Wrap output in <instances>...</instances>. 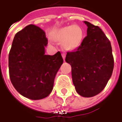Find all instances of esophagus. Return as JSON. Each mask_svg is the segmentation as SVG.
Returning a JSON list of instances; mask_svg holds the SVG:
<instances>
[{
    "label": "esophagus",
    "instance_id": "esophagus-1",
    "mask_svg": "<svg viewBox=\"0 0 122 122\" xmlns=\"http://www.w3.org/2000/svg\"><path fill=\"white\" fill-rule=\"evenodd\" d=\"M65 56H66V55H65V53H63V54H62V57H63V59H65Z\"/></svg>",
    "mask_w": 122,
    "mask_h": 122
}]
</instances>
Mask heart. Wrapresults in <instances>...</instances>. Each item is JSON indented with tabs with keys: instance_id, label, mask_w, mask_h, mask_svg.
Wrapping results in <instances>:
<instances>
[{
	"instance_id": "obj_1",
	"label": "heart",
	"mask_w": 122,
	"mask_h": 122,
	"mask_svg": "<svg viewBox=\"0 0 122 122\" xmlns=\"http://www.w3.org/2000/svg\"><path fill=\"white\" fill-rule=\"evenodd\" d=\"M53 40L62 42V47L65 51L75 50L81 45L84 37V30L79 25H68L57 28L51 31Z\"/></svg>"
}]
</instances>
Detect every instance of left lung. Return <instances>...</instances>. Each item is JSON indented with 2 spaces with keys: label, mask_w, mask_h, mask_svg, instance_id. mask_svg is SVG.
Here are the masks:
<instances>
[{
  "label": "left lung",
  "mask_w": 122,
  "mask_h": 122,
  "mask_svg": "<svg viewBox=\"0 0 122 122\" xmlns=\"http://www.w3.org/2000/svg\"><path fill=\"white\" fill-rule=\"evenodd\" d=\"M87 36L75 51L67 52L65 61L71 66L73 85L83 97L99 94L107 85L114 69L110 41L98 26L88 22Z\"/></svg>",
  "instance_id": "1"
}]
</instances>
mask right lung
Segmentation results:
<instances>
[{
  "mask_svg": "<svg viewBox=\"0 0 122 122\" xmlns=\"http://www.w3.org/2000/svg\"><path fill=\"white\" fill-rule=\"evenodd\" d=\"M46 33L36 25H27L14 37L8 56L9 75L23 97L40 100L53 90L56 74L63 63L61 53L46 55Z\"/></svg>",
  "mask_w": 122,
  "mask_h": 122,
  "instance_id": "1",
  "label": "right lung"
}]
</instances>
